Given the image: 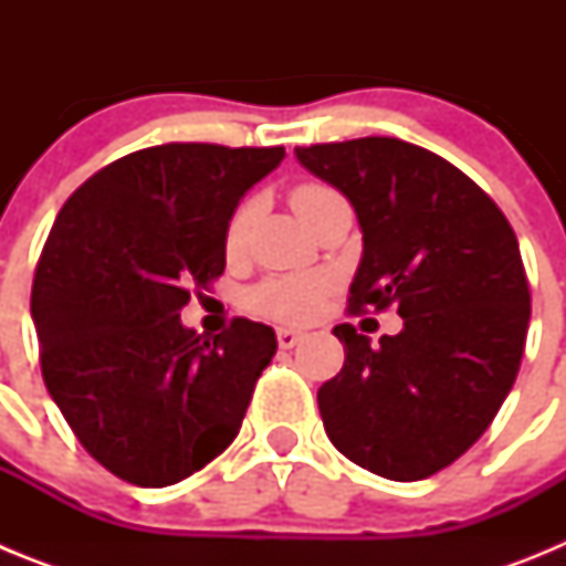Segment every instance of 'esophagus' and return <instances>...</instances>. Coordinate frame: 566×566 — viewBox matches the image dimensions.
I'll return each instance as SVG.
<instances>
[{"label":"esophagus","instance_id":"34e87169","mask_svg":"<svg viewBox=\"0 0 566 566\" xmlns=\"http://www.w3.org/2000/svg\"><path fill=\"white\" fill-rule=\"evenodd\" d=\"M300 339H303V332H294V328H277V345H280V348H294Z\"/></svg>","mask_w":566,"mask_h":566}]
</instances>
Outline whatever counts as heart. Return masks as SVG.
<instances>
[{
    "label": "heart",
    "mask_w": 566,
    "mask_h": 566,
    "mask_svg": "<svg viewBox=\"0 0 566 566\" xmlns=\"http://www.w3.org/2000/svg\"><path fill=\"white\" fill-rule=\"evenodd\" d=\"M334 195L332 187H323V184H297L289 195L294 212L303 218L306 209L312 203L323 201ZM249 218H252V207L249 203H240L232 212L227 223V252L234 254L243 247V238H247ZM328 292H332V277L319 272H300V274H274V277L260 280L258 286L247 294L249 312L260 314V317L277 319V323H306V319L317 317L323 303H326Z\"/></svg>",
    "instance_id": "1"
}]
</instances>
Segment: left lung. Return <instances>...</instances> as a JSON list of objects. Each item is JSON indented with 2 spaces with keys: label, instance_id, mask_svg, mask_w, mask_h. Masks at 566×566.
<instances>
[{
  "label": "left lung",
  "instance_id": "8db88e82",
  "mask_svg": "<svg viewBox=\"0 0 566 566\" xmlns=\"http://www.w3.org/2000/svg\"><path fill=\"white\" fill-rule=\"evenodd\" d=\"M297 161L352 201L363 263L348 312L397 308L402 332L371 345L334 328L345 363L317 391L343 457L417 482L476 442L516 382L530 286L513 227L442 155L368 135L297 147Z\"/></svg>",
  "mask_w": 566,
  "mask_h": 566
}]
</instances>
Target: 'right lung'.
<instances>
[{
    "label": "right lung",
    "instance_id": "add662e5",
    "mask_svg": "<svg viewBox=\"0 0 566 566\" xmlns=\"http://www.w3.org/2000/svg\"><path fill=\"white\" fill-rule=\"evenodd\" d=\"M283 147L161 144L70 195L39 254L30 314L50 397L84 451L138 488H167L227 451L277 352L263 323L181 326L227 266V223Z\"/></svg>",
    "mask_w": 566,
    "mask_h": 566
}]
</instances>
